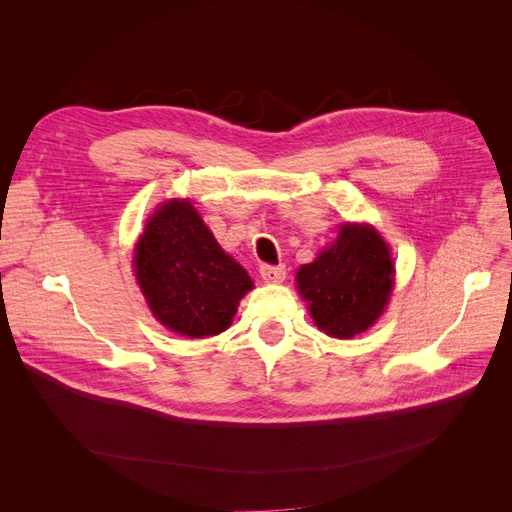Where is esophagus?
Here are the masks:
<instances>
[{
	"label": "esophagus",
	"instance_id": "obj_1",
	"mask_svg": "<svg viewBox=\"0 0 512 512\" xmlns=\"http://www.w3.org/2000/svg\"><path fill=\"white\" fill-rule=\"evenodd\" d=\"M259 276L265 282L280 284L286 278V267L284 265H267V263H263V265H259Z\"/></svg>",
	"mask_w": 512,
	"mask_h": 512
}]
</instances>
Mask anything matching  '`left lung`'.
I'll return each mask as SVG.
<instances>
[{
  "label": "left lung",
  "instance_id": "obj_1",
  "mask_svg": "<svg viewBox=\"0 0 512 512\" xmlns=\"http://www.w3.org/2000/svg\"><path fill=\"white\" fill-rule=\"evenodd\" d=\"M392 276V257L382 236L371 226L344 224L334 245L301 267L297 284L321 332L353 338L384 313Z\"/></svg>",
  "mask_w": 512,
  "mask_h": 512
}]
</instances>
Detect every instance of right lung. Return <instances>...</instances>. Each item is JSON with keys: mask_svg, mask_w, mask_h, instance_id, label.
I'll use <instances>...</instances> for the list:
<instances>
[{"mask_svg": "<svg viewBox=\"0 0 512 512\" xmlns=\"http://www.w3.org/2000/svg\"><path fill=\"white\" fill-rule=\"evenodd\" d=\"M134 274L153 315L188 338L224 332L253 288L188 201L164 203L151 215L134 251Z\"/></svg>", "mask_w": 512, "mask_h": 512, "instance_id": "add662e5", "label": "right lung"}]
</instances>
